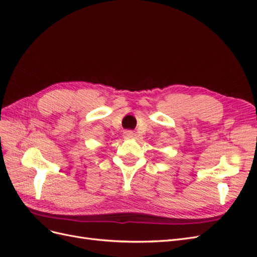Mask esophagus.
<instances>
[{"instance_id":"34e87169","label":"esophagus","mask_w":257,"mask_h":257,"mask_svg":"<svg viewBox=\"0 0 257 257\" xmlns=\"http://www.w3.org/2000/svg\"><path fill=\"white\" fill-rule=\"evenodd\" d=\"M133 136H134V133H133V132H131V131H125V132H124V133H123V137L126 138V139L133 138Z\"/></svg>"}]
</instances>
